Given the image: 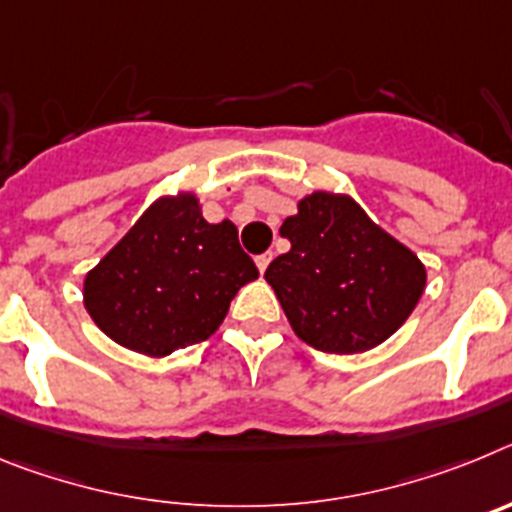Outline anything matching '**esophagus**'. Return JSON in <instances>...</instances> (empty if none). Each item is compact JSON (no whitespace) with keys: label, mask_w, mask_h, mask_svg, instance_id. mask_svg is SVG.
I'll use <instances>...</instances> for the list:
<instances>
[{"label":"esophagus","mask_w":512,"mask_h":512,"mask_svg":"<svg viewBox=\"0 0 512 512\" xmlns=\"http://www.w3.org/2000/svg\"><path fill=\"white\" fill-rule=\"evenodd\" d=\"M269 264H271V253H261V256H256V266H259L261 274H264Z\"/></svg>","instance_id":"obj_1"}]
</instances>
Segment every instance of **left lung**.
<instances>
[{
  "label": "left lung",
  "mask_w": 512,
  "mask_h": 512,
  "mask_svg": "<svg viewBox=\"0 0 512 512\" xmlns=\"http://www.w3.org/2000/svg\"><path fill=\"white\" fill-rule=\"evenodd\" d=\"M279 228L292 243L266 269L297 336L325 354H361L418 305L425 266L351 197L315 192Z\"/></svg>",
  "instance_id": "1"
}]
</instances>
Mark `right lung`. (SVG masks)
I'll return each instance as SVG.
<instances>
[{"mask_svg": "<svg viewBox=\"0 0 512 512\" xmlns=\"http://www.w3.org/2000/svg\"><path fill=\"white\" fill-rule=\"evenodd\" d=\"M259 277L230 220L210 225L194 194L164 197L84 279V305L115 343L169 356L207 341Z\"/></svg>", "mask_w": 512, "mask_h": 512, "instance_id": "right-lung-1", "label": "right lung"}]
</instances>
